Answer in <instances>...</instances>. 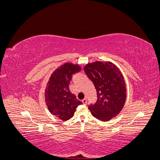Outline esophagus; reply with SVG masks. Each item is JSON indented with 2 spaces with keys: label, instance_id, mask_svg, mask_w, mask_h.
I'll return each mask as SVG.
<instances>
[{
  "label": "esophagus",
  "instance_id": "esophagus-1",
  "mask_svg": "<svg viewBox=\"0 0 160 160\" xmlns=\"http://www.w3.org/2000/svg\"><path fill=\"white\" fill-rule=\"evenodd\" d=\"M87 101H88V100H87L86 98H85V99H83V100H82V102L83 103V104H86L87 103Z\"/></svg>",
  "mask_w": 160,
  "mask_h": 160
}]
</instances>
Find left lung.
<instances>
[{
  "label": "left lung",
  "mask_w": 160,
  "mask_h": 160,
  "mask_svg": "<svg viewBox=\"0 0 160 160\" xmlns=\"http://www.w3.org/2000/svg\"><path fill=\"white\" fill-rule=\"evenodd\" d=\"M84 71L93 82L98 99L89 105L93 117L107 122L115 117L123 108L126 86L120 70L111 62L96 61L84 67Z\"/></svg>",
  "instance_id": "left-lung-1"
}]
</instances>
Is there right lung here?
<instances>
[{
  "instance_id": "1",
  "label": "right lung",
  "mask_w": 160,
  "mask_h": 160,
  "mask_svg": "<svg viewBox=\"0 0 160 160\" xmlns=\"http://www.w3.org/2000/svg\"><path fill=\"white\" fill-rule=\"evenodd\" d=\"M78 65L65 63L51 75L45 90V101L50 112L62 121L71 119L82 101L70 91L72 75L81 71Z\"/></svg>"
}]
</instances>
